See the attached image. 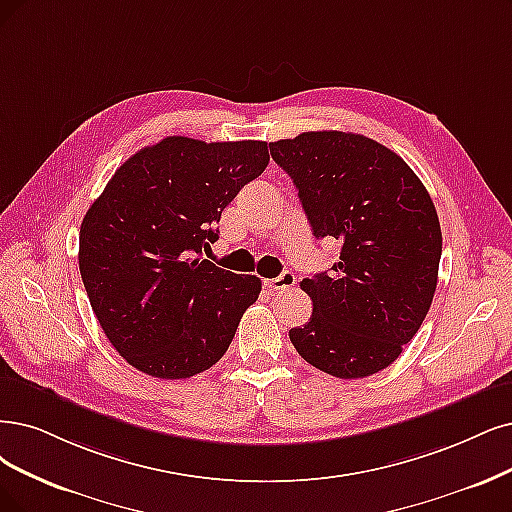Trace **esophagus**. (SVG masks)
<instances>
[{"label":"esophagus","instance_id":"34e87169","mask_svg":"<svg viewBox=\"0 0 512 512\" xmlns=\"http://www.w3.org/2000/svg\"><path fill=\"white\" fill-rule=\"evenodd\" d=\"M263 285H266L270 291H287V289H293L297 285V276L293 272L285 270L278 278L263 280Z\"/></svg>","mask_w":512,"mask_h":512}]
</instances>
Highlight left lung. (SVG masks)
Listing matches in <instances>:
<instances>
[{"label": "left lung", "mask_w": 512, "mask_h": 512, "mask_svg": "<svg viewBox=\"0 0 512 512\" xmlns=\"http://www.w3.org/2000/svg\"><path fill=\"white\" fill-rule=\"evenodd\" d=\"M293 179L316 238L342 253L301 280L312 316L289 331L299 356L339 380L392 365L422 327L443 249L437 208L407 162L369 137L301 132L270 143Z\"/></svg>", "instance_id": "1"}]
</instances>
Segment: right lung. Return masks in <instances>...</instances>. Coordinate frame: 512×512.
I'll list each match as a JSON object with an SVG mask.
<instances>
[{"mask_svg": "<svg viewBox=\"0 0 512 512\" xmlns=\"http://www.w3.org/2000/svg\"><path fill=\"white\" fill-rule=\"evenodd\" d=\"M270 162L266 141L166 137L130 156L80 227V274L111 346L135 369L183 380L230 348L261 280L202 259L221 211Z\"/></svg>", "mask_w": 512, "mask_h": 512, "instance_id": "add662e5", "label": "right lung"}]
</instances>
